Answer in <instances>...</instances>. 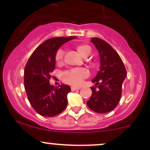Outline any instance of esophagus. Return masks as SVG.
<instances>
[{
	"mask_svg": "<svg viewBox=\"0 0 150 150\" xmlns=\"http://www.w3.org/2000/svg\"><path fill=\"white\" fill-rule=\"evenodd\" d=\"M81 88V87H76V86H72L71 87V90L72 91H78V90H80Z\"/></svg>",
	"mask_w": 150,
	"mask_h": 150,
	"instance_id": "obj_1",
	"label": "esophagus"
}]
</instances>
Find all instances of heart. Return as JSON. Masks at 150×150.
Returning <instances> with one entry per match:
<instances>
[{"instance_id": "1", "label": "heart", "mask_w": 150, "mask_h": 150, "mask_svg": "<svg viewBox=\"0 0 150 150\" xmlns=\"http://www.w3.org/2000/svg\"><path fill=\"white\" fill-rule=\"evenodd\" d=\"M78 54L83 57H87L90 54V47L86 44H81L76 47ZM64 51L59 48L55 56V60L57 63H61L64 57ZM88 76V72L84 68H74L67 70L62 74V80L72 86H78L82 83L85 78Z\"/></svg>"}]
</instances>
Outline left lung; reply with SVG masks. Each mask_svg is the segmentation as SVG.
<instances>
[{"label":"left lung","instance_id":"obj_1","mask_svg":"<svg viewBox=\"0 0 150 150\" xmlns=\"http://www.w3.org/2000/svg\"><path fill=\"white\" fill-rule=\"evenodd\" d=\"M91 41L99 51L101 65L92 80L98 89L94 86L91 88L92 95L87 105L96 112L107 113L114 110L120 102L126 69L119 54L109 43L98 38H92Z\"/></svg>","mask_w":150,"mask_h":150}]
</instances>
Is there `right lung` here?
<instances>
[{"instance_id": "1", "label": "right lung", "mask_w": 150, "mask_h": 150, "mask_svg": "<svg viewBox=\"0 0 150 150\" xmlns=\"http://www.w3.org/2000/svg\"><path fill=\"white\" fill-rule=\"evenodd\" d=\"M75 38L69 36L48 39L37 47L27 62L24 72L25 91L30 104L40 115L54 117L67 107L70 87L65 84L57 88L51 86L50 74L55 69L57 50Z\"/></svg>"}]
</instances>
